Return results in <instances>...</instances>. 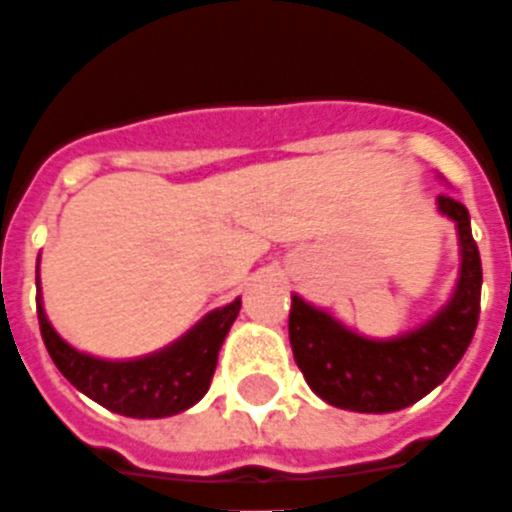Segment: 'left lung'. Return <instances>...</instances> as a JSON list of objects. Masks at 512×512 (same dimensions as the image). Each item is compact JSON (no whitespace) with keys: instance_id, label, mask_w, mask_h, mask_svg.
<instances>
[{"instance_id":"1","label":"left lung","mask_w":512,"mask_h":512,"mask_svg":"<svg viewBox=\"0 0 512 512\" xmlns=\"http://www.w3.org/2000/svg\"><path fill=\"white\" fill-rule=\"evenodd\" d=\"M441 216L455 222L461 268L450 301L433 318L389 340L356 334L332 312L290 296V348L315 395L359 414H389L417 403L450 376L472 343L480 318L483 266L466 205L436 197Z\"/></svg>"}]
</instances>
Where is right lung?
<instances>
[{"instance_id": "add662e5", "label": "right lung", "mask_w": 512, "mask_h": 512, "mask_svg": "<svg viewBox=\"0 0 512 512\" xmlns=\"http://www.w3.org/2000/svg\"><path fill=\"white\" fill-rule=\"evenodd\" d=\"M238 310L241 299L208 312L183 337L153 354L136 359H101L65 343L46 318L40 299L38 257V321L51 362L79 392L123 417H172L202 400L211 386L219 348L238 318Z\"/></svg>"}]
</instances>
